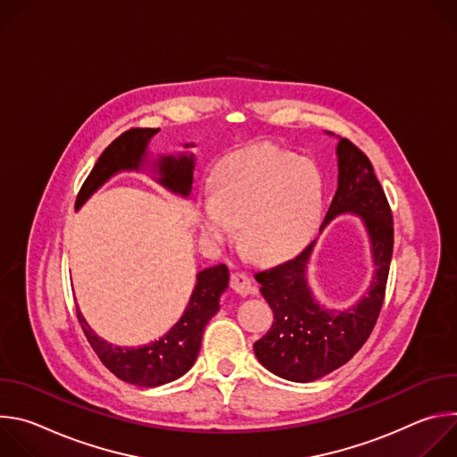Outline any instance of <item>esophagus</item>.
<instances>
[{
  "label": "esophagus",
  "mask_w": 457,
  "mask_h": 457,
  "mask_svg": "<svg viewBox=\"0 0 457 457\" xmlns=\"http://www.w3.org/2000/svg\"><path fill=\"white\" fill-rule=\"evenodd\" d=\"M229 286L235 293H238L242 296H245L253 291V282L244 271H233L229 277Z\"/></svg>",
  "instance_id": "esophagus-1"
}]
</instances>
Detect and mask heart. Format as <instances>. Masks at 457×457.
I'll use <instances>...</instances> for the list:
<instances>
[{
  "mask_svg": "<svg viewBox=\"0 0 457 457\" xmlns=\"http://www.w3.org/2000/svg\"><path fill=\"white\" fill-rule=\"evenodd\" d=\"M213 201L197 210V226L212 242H229L240 228L242 247L277 260L302 249L323 210L318 168L295 154L258 146L226 157L212 177Z\"/></svg>",
  "mask_w": 457,
  "mask_h": 457,
  "instance_id": "b5f03b06",
  "label": "heart"
}]
</instances>
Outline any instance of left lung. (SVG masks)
<instances>
[{
  "label": "left lung",
  "instance_id": "8db88e82",
  "mask_svg": "<svg viewBox=\"0 0 457 457\" xmlns=\"http://www.w3.org/2000/svg\"><path fill=\"white\" fill-rule=\"evenodd\" d=\"M337 152L338 189L321 228L342 213L363 217L372 242L376 275L358 305L335 314L312 300L305 284L312 244L286 262L254 273L275 320L253 349L268 370L289 381H314L347 363L369 340L385 300L395 245L393 212L369 157L345 137L340 139Z\"/></svg>",
  "mask_w": 457,
  "mask_h": 457
}]
</instances>
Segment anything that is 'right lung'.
Wrapping results in <instances>:
<instances>
[{"label": "right lung", "mask_w": 457, "mask_h": 457, "mask_svg": "<svg viewBox=\"0 0 457 457\" xmlns=\"http://www.w3.org/2000/svg\"><path fill=\"white\" fill-rule=\"evenodd\" d=\"M159 132V128H129L113 139L101 154L90 175L83 182L76 208H79L90 195L115 171L139 168L148 141ZM161 182L180 193L187 195L193 182V157L180 155L162 157L159 161ZM229 271L224 264L208 268L197 275V286L189 298L182 318L173 325L171 331L161 340L139 347L126 349L106 344L99 338L76 307L78 321L103 365L119 379L139 386H159L186 374L197 360L201 342L208 321L219 311V296L228 287Z\"/></svg>", "instance_id": "1"}]
</instances>
